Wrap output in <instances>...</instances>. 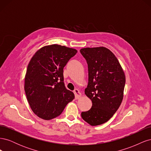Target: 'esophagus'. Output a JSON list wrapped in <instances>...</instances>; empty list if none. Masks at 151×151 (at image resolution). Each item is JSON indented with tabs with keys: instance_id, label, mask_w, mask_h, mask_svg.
Listing matches in <instances>:
<instances>
[{
	"instance_id": "34e87169",
	"label": "esophagus",
	"mask_w": 151,
	"mask_h": 151,
	"mask_svg": "<svg viewBox=\"0 0 151 151\" xmlns=\"http://www.w3.org/2000/svg\"><path fill=\"white\" fill-rule=\"evenodd\" d=\"M74 94H75V97L76 99H78L81 97V93L79 92V91L77 89H76L74 91Z\"/></svg>"
}]
</instances>
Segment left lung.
Masks as SVG:
<instances>
[{
  "instance_id": "left-lung-1",
  "label": "left lung",
  "mask_w": 151,
  "mask_h": 151,
  "mask_svg": "<svg viewBox=\"0 0 151 151\" xmlns=\"http://www.w3.org/2000/svg\"><path fill=\"white\" fill-rule=\"evenodd\" d=\"M88 63V84L85 94L93 104L81 113L83 119L92 126L106 122L120 107L123 97L125 76L118 59L105 47L80 50Z\"/></svg>"
}]
</instances>
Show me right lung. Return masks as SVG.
<instances>
[{"mask_svg":"<svg viewBox=\"0 0 151 151\" xmlns=\"http://www.w3.org/2000/svg\"><path fill=\"white\" fill-rule=\"evenodd\" d=\"M77 50L58 45L42 47L31 58L24 79V91L35 115L44 120L59 116L74 99L63 82V68Z\"/></svg>","mask_w":151,"mask_h":151,"instance_id":"1","label":"right lung"}]
</instances>
